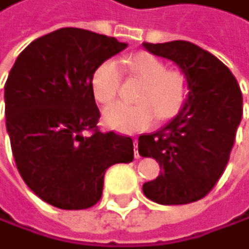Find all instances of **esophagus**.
I'll list each match as a JSON object with an SVG mask.
<instances>
[{"instance_id": "obj_1", "label": "esophagus", "mask_w": 249, "mask_h": 249, "mask_svg": "<svg viewBox=\"0 0 249 249\" xmlns=\"http://www.w3.org/2000/svg\"><path fill=\"white\" fill-rule=\"evenodd\" d=\"M137 144H139V142H137V139H134V148L137 149ZM140 157V154H139V151H135V159H139Z\"/></svg>"}]
</instances>
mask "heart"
<instances>
[{"mask_svg": "<svg viewBox=\"0 0 249 249\" xmlns=\"http://www.w3.org/2000/svg\"><path fill=\"white\" fill-rule=\"evenodd\" d=\"M132 77L143 81L137 95V105L114 103L105 109V124L118 132H137L148 129L159 120L176 117L188 98V78L178 69H166L165 63L157 56L139 52L120 61ZM122 72L115 61H105L92 73V94L100 103H110L118 92Z\"/></svg>", "mask_w": 249, "mask_h": 249, "instance_id": "1", "label": "heart"}]
</instances>
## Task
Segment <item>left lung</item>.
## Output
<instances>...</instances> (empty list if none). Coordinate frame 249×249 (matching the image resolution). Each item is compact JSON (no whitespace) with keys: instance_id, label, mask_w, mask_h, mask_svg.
<instances>
[{"instance_id":"8db88e82","label":"left lung","mask_w":249,"mask_h":249,"mask_svg":"<svg viewBox=\"0 0 249 249\" xmlns=\"http://www.w3.org/2000/svg\"><path fill=\"white\" fill-rule=\"evenodd\" d=\"M152 55L174 61L188 78L185 106L160 131L139 137V154L160 165L143 194L160 205L203 198L222 177L242 120V92L226 66L189 41L143 43Z\"/></svg>"}]
</instances>
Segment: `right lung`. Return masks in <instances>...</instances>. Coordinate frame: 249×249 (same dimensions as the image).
Here are the masks:
<instances>
[{
	"label": "right lung",
	"mask_w": 249,
	"mask_h": 249,
	"mask_svg": "<svg viewBox=\"0 0 249 249\" xmlns=\"http://www.w3.org/2000/svg\"><path fill=\"white\" fill-rule=\"evenodd\" d=\"M126 47L112 36L63 27L30 43L10 69L4 100L12 154L26 185L46 203L94 206L106 169L134 160L131 137L98 129L90 86L98 66Z\"/></svg>",
	"instance_id": "1"
}]
</instances>
